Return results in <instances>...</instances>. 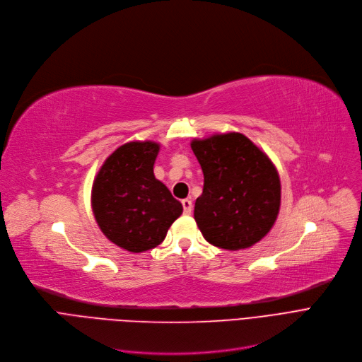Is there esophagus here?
I'll return each instance as SVG.
<instances>
[{"label": "esophagus", "mask_w": 362, "mask_h": 362, "mask_svg": "<svg viewBox=\"0 0 362 362\" xmlns=\"http://www.w3.org/2000/svg\"><path fill=\"white\" fill-rule=\"evenodd\" d=\"M181 203H182L184 214H185V215H190L192 211H193V202H192L190 199H184Z\"/></svg>", "instance_id": "1"}]
</instances>
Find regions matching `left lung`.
Listing matches in <instances>:
<instances>
[{
  "label": "left lung",
  "mask_w": 362,
  "mask_h": 362,
  "mask_svg": "<svg viewBox=\"0 0 362 362\" xmlns=\"http://www.w3.org/2000/svg\"><path fill=\"white\" fill-rule=\"evenodd\" d=\"M192 148L204 177L194 219L206 242L227 250L261 242L281 202L280 177L271 159L240 132L193 140Z\"/></svg>",
  "instance_id": "1"
}]
</instances>
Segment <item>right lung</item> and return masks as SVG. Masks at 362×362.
Instances as JSON below:
<instances>
[{
	"label": "right lung",
	"mask_w": 362,
	"mask_h": 362,
	"mask_svg": "<svg viewBox=\"0 0 362 362\" xmlns=\"http://www.w3.org/2000/svg\"><path fill=\"white\" fill-rule=\"evenodd\" d=\"M159 148L153 141L117 147L93 184L91 204L100 230L112 243L132 253L159 246L182 214V204L153 174Z\"/></svg>",
	"instance_id": "1"
}]
</instances>
